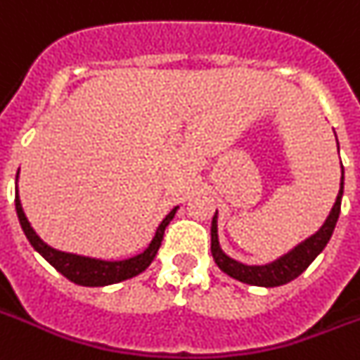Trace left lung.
Listing matches in <instances>:
<instances>
[{
	"instance_id": "8db88e82",
	"label": "left lung",
	"mask_w": 360,
	"mask_h": 360,
	"mask_svg": "<svg viewBox=\"0 0 360 360\" xmlns=\"http://www.w3.org/2000/svg\"><path fill=\"white\" fill-rule=\"evenodd\" d=\"M344 193V167L342 178H340V189H338L337 200L333 204V210L314 236L300 243L294 250L285 254L280 259L272 261L269 265H243L239 261L228 257L219 246V236H217V213L212 221V255L217 266L226 272L228 276L236 278L248 285H257V287H280V285L289 283L294 278H298L305 269L314 261V257L326 248L328 240L333 236V230L337 226L338 215H340V202H342Z\"/></svg>"
}]
</instances>
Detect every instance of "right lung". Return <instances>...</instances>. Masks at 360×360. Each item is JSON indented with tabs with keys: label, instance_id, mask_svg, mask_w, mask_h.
Returning <instances> with one entry per match:
<instances>
[{
	"label": "right lung",
	"instance_id": "obj_1",
	"mask_svg": "<svg viewBox=\"0 0 360 360\" xmlns=\"http://www.w3.org/2000/svg\"><path fill=\"white\" fill-rule=\"evenodd\" d=\"M18 173H20V169H18ZM14 202H16V213L18 219H20V224H22V230L23 233H25L27 239H29V243L32 245V248H34L44 259L49 261L62 276H66L68 280L73 281V283L77 285H84V287H105V285L120 283V281H124L129 280V278H134V276L141 274V272L153 263L154 257H156V252H158L160 245H162L163 231H165L169 222L173 221L174 213H176L178 210V206L173 207V210L169 212V215L163 219L162 224H160L158 230H156V233H154V239L150 240V245L147 246V250L141 252V254L138 255H134L130 259L103 261L94 259V257H84V255L55 250V248H51L49 245H46V243L37 236V231L32 230L29 221H27L25 213H23L22 202H20V197H18V186Z\"/></svg>",
	"mask_w": 360,
	"mask_h": 360
}]
</instances>
